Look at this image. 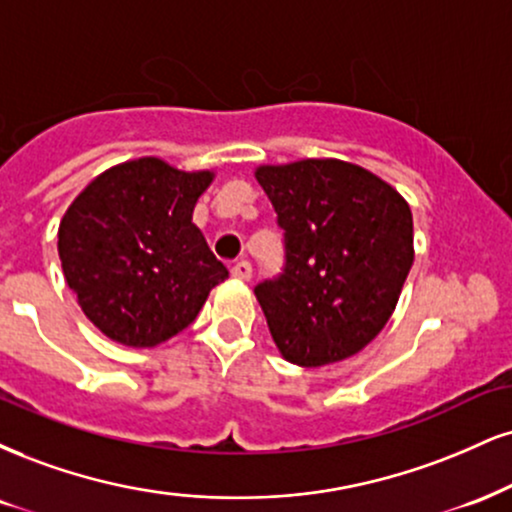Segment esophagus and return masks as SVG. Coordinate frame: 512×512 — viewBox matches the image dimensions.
I'll return each mask as SVG.
<instances>
[{"label":"esophagus","mask_w":512,"mask_h":512,"mask_svg":"<svg viewBox=\"0 0 512 512\" xmlns=\"http://www.w3.org/2000/svg\"><path fill=\"white\" fill-rule=\"evenodd\" d=\"M231 276H233V279H238V281H250L252 279V264L248 260L236 262V264H233V269H231Z\"/></svg>","instance_id":"1"}]
</instances>
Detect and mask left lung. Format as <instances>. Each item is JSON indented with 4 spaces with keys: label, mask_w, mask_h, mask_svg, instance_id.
I'll use <instances>...</instances> for the list:
<instances>
[{
    "label": "left lung",
    "mask_w": 512,
    "mask_h": 512,
    "mask_svg": "<svg viewBox=\"0 0 512 512\" xmlns=\"http://www.w3.org/2000/svg\"><path fill=\"white\" fill-rule=\"evenodd\" d=\"M283 229L286 264L255 286L276 348L300 367L360 353L408 279L412 212L396 188L341 159L255 171Z\"/></svg>",
    "instance_id": "8db88e82"
}]
</instances>
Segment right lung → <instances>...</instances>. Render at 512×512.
<instances>
[{"label": "right lung", "instance_id": "add662e5", "mask_svg": "<svg viewBox=\"0 0 512 512\" xmlns=\"http://www.w3.org/2000/svg\"><path fill=\"white\" fill-rule=\"evenodd\" d=\"M212 178L140 157L104 171L66 209L61 269L104 336L131 348L159 346L186 329L229 276L193 224Z\"/></svg>", "mask_w": 512, "mask_h": 512}]
</instances>
